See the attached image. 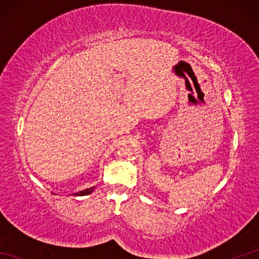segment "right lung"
<instances>
[{"label": "right lung", "mask_w": 259, "mask_h": 259, "mask_svg": "<svg viewBox=\"0 0 259 259\" xmlns=\"http://www.w3.org/2000/svg\"><path fill=\"white\" fill-rule=\"evenodd\" d=\"M95 189H96V186L95 187H90V188H87V189H83V190H81L79 192H75L74 196H87V195H90L91 192L95 191Z\"/></svg>", "instance_id": "1"}]
</instances>
